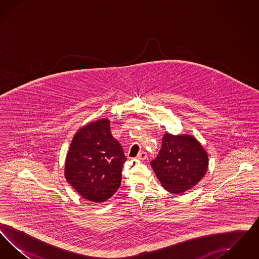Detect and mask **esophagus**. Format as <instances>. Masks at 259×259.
<instances>
[{
	"label": "esophagus",
	"mask_w": 259,
	"mask_h": 259,
	"mask_svg": "<svg viewBox=\"0 0 259 259\" xmlns=\"http://www.w3.org/2000/svg\"><path fill=\"white\" fill-rule=\"evenodd\" d=\"M147 157H148V154L145 151H142L137 155V159H139V160H145V159H147Z\"/></svg>",
	"instance_id": "esophagus-1"
}]
</instances>
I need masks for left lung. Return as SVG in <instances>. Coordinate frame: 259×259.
I'll return each instance as SVG.
<instances>
[{
	"instance_id": "8db88e82",
	"label": "left lung",
	"mask_w": 259,
	"mask_h": 259,
	"mask_svg": "<svg viewBox=\"0 0 259 259\" xmlns=\"http://www.w3.org/2000/svg\"><path fill=\"white\" fill-rule=\"evenodd\" d=\"M208 153L191 135L165 133L156 159L150 165L167 191L180 194L192 188L208 170Z\"/></svg>"
}]
</instances>
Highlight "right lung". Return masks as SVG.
<instances>
[{
    "instance_id": "1",
    "label": "right lung",
    "mask_w": 259,
    "mask_h": 259,
    "mask_svg": "<svg viewBox=\"0 0 259 259\" xmlns=\"http://www.w3.org/2000/svg\"><path fill=\"white\" fill-rule=\"evenodd\" d=\"M125 161L122 147L111 135L110 120L101 118L74 134L66 156L65 178L84 199L105 202L120 186Z\"/></svg>"
}]
</instances>
